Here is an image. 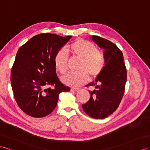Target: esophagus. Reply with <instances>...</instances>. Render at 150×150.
Returning <instances> with one entry per match:
<instances>
[{"label": "esophagus", "instance_id": "obj_1", "mask_svg": "<svg viewBox=\"0 0 150 150\" xmlns=\"http://www.w3.org/2000/svg\"><path fill=\"white\" fill-rule=\"evenodd\" d=\"M79 91V88H71L70 89V91L71 92H76Z\"/></svg>", "mask_w": 150, "mask_h": 150}]
</instances>
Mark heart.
I'll list each match as a JSON object with an SVG mask.
<instances>
[{
    "label": "heart",
    "mask_w": 150,
    "mask_h": 150,
    "mask_svg": "<svg viewBox=\"0 0 150 150\" xmlns=\"http://www.w3.org/2000/svg\"><path fill=\"white\" fill-rule=\"evenodd\" d=\"M68 50L73 56L80 59L77 72L69 73L62 77V82L72 87H79L90 79L99 75L105 64V57L102 51L97 50L92 42L82 39L76 40ZM68 54L64 49L58 50L54 57V64L57 70L65 74L68 70Z\"/></svg>",
    "instance_id": "obj_1"
}]
</instances>
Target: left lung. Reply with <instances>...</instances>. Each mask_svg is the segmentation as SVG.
Returning <instances> with one entry per match:
<instances>
[{
    "mask_svg": "<svg viewBox=\"0 0 150 150\" xmlns=\"http://www.w3.org/2000/svg\"><path fill=\"white\" fill-rule=\"evenodd\" d=\"M92 40L100 48L105 50V64L95 81L87 87H95L89 91L91 98L82 105L84 112L94 119H104L117 109L125 93L127 70L122 51L111 41L98 36H92Z\"/></svg>",
    "mask_w": 150,
    "mask_h": 150,
    "instance_id": "8db88e82",
    "label": "left lung"
}]
</instances>
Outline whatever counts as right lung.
<instances>
[{
    "label": "right lung",
    "mask_w": 150,
    "mask_h": 150,
    "mask_svg": "<svg viewBox=\"0 0 150 150\" xmlns=\"http://www.w3.org/2000/svg\"><path fill=\"white\" fill-rule=\"evenodd\" d=\"M71 37L42 33L18 50L11 69V86L19 108L30 116L50 114L56 108L59 93L70 91L57 76L54 57Z\"/></svg>",
    "instance_id": "1"
}]
</instances>
